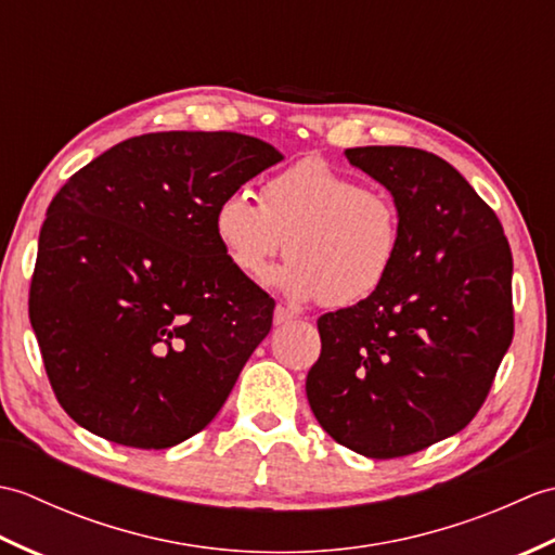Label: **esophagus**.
I'll use <instances>...</instances> for the list:
<instances>
[{"label": "esophagus", "mask_w": 555, "mask_h": 555, "mask_svg": "<svg viewBox=\"0 0 555 555\" xmlns=\"http://www.w3.org/2000/svg\"><path fill=\"white\" fill-rule=\"evenodd\" d=\"M291 320H293V312L286 310V308H281V305H276V310H274V324L281 326V324H286V322H291Z\"/></svg>", "instance_id": "34e87169"}]
</instances>
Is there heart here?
Here are the masks:
<instances>
[{
    "instance_id": "obj_1",
    "label": "heart",
    "mask_w": 555,
    "mask_h": 555,
    "mask_svg": "<svg viewBox=\"0 0 555 555\" xmlns=\"http://www.w3.org/2000/svg\"><path fill=\"white\" fill-rule=\"evenodd\" d=\"M215 235L231 267L247 279L262 276L286 247L288 264L274 281L291 298L350 308L391 276L403 233L386 191L308 157L271 176L262 205L247 193L223 197Z\"/></svg>"
}]
</instances>
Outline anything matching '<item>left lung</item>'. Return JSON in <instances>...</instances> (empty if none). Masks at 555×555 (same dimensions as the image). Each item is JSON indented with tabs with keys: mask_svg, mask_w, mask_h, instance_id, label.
I'll list each match as a JSON object with an SVG mask.
<instances>
[{
	"mask_svg": "<svg viewBox=\"0 0 555 555\" xmlns=\"http://www.w3.org/2000/svg\"><path fill=\"white\" fill-rule=\"evenodd\" d=\"M346 157L391 191L400 255L374 296L317 320L305 391L336 443L403 457L485 405L515 332L513 255L496 211L446 159L400 145Z\"/></svg>",
	"mask_w": 555,
	"mask_h": 555,
	"instance_id": "left-lung-1",
	"label": "left lung"
}]
</instances>
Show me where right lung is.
Listing matches in <instances>:
<instances>
[{
  "label": "right lung",
  "mask_w": 555,
  "mask_h": 555,
  "mask_svg": "<svg viewBox=\"0 0 555 555\" xmlns=\"http://www.w3.org/2000/svg\"><path fill=\"white\" fill-rule=\"evenodd\" d=\"M281 159L243 133H145L62 185L28 314L70 420L145 451L215 420L274 317V300L223 255L215 209Z\"/></svg>",
  "instance_id": "right-lung-1"
}]
</instances>
